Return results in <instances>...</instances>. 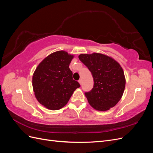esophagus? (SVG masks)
Segmentation results:
<instances>
[{
  "label": "esophagus",
  "mask_w": 153,
  "mask_h": 153,
  "mask_svg": "<svg viewBox=\"0 0 153 153\" xmlns=\"http://www.w3.org/2000/svg\"><path fill=\"white\" fill-rule=\"evenodd\" d=\"M78 82H79L80 84L82 85V80L81 79H80L79 80H78Z\"/></svg>",
  "instance_id": "obj_1"
}]
</instances>
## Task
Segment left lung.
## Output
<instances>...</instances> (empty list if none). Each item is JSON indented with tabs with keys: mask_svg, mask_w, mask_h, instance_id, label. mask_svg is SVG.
Wrapping results in <instances>:
<instances>
[{
	"mask_svg": "<svg viewBox=\"0 0 153 153\" xmlns=\"http://www.w3.org/2000/svg\"><path fill=\"white\" fill-rule=\"evenodd\" d=\"M78 58L88 68L94 85L85 94L94 109L106 111L121 100L126 84L124 71L120 64L106 55L94 53L80 54Z\"/></svg>",
	"mask_w": 153,
	"mask_h": 153,
	"instance_id": "obj_1",
	"label": "left lung"
}]
</instances>
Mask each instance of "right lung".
<instances>
[{"label": "right lung", "instance_id": "right-lung-1", "mask_svg": "<svg viewBox=\"0 0 153 153\" xmlns=\"http://www.w3.org/2000/svg\"><path fill=\"white\" fill-rule=\"evenodd\" d=\"M73 57L64 51H58L49 55L37 67L32 86L37 100L46 108L61 109L76 88L80 87L73 79V73L69 68Z\"/></svg>", "mask_w": 153, "mask_h": 153}]
</instances>
